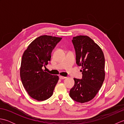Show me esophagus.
<instances>
[{
  "label": "esophagus",
  "instance_id": "obj_1",
  "mask_svg": "<svg viewBox=\"0 0 124 124\" xmlns=\"http://www.w3.org/2000/svg\"><path fill=\"white\" fill-rule=\"evenodd\" d=\"M59 78H60V79H64L66 78V77H64V76H60Z\"/></svg>",
  "mask_w": 124,
  "mask_h": 124
}]
</instances>
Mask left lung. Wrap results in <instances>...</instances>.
Segmentation results:
<instances>
[{
    "instance_id": "8db88e82",
    "label": "left lung",
    "mask_w": 124,
    "mask_h": 124,
    "mask_svg": "<svg viewBox=\"0 0 124 124\" xmlns=\"http://www.w3.org/2000/svg\"><path fill=\"white\" fill-rule=\"evenodd\" d=\"M72 41L76 63L82 67L83 78L73 79L75 85L69 95L74 101L83 103L93 99L102 87L105 78V59L101 47L88 36L74 37Z\"/></svg>"
}]
</instances>
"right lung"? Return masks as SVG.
<instances>
[{
    "mask_svg": "<svg viewBox=\"0 0 124 124\" xmlns=\"http://www.w3.org/2000/svg\"><path fill=\"white\" fill-rule=\"evenodd\" d=\"M62 38L43 35L31 42L24 51L20 67V77L25 90L39 101L49 99L53 93L59 76L44 71L51 61V53Z\"/></svg>",
    "mask_w": 124,
    "mask_h": 124,
    "instance_id": "1",
    "label": "right lung"
}]
</instances>
